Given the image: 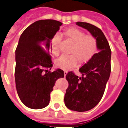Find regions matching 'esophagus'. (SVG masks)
Masks as SVG:
<instances>
[{
    "label": "esophagus",
    "mask_w": 128,
    "mask_h": 128,
    "mask_svg": "<svg viewBox=\"0 0 128 128\" xmlns=\"http://www.w3.org/2000/svg\"><path fill=\"white\" fill-rule=\"evenodd\" d=\"M68 74V71L67 70H64V75H65V76H66V74Z\"/></svg>",
    "instance_id": "34e87169"
}]
</instances>
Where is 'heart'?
<instances>
[{"label": "heart", "mask_w": 128, "mask_h": 128, "mask_svg": "<svg viewBox=\"0 0 128 128\" xmlns=\"http://www.w3.org/2000/svg\"><path fill=\"white\" fill-rule=\"evenodd\" d=\"M66 40L72 44L69 51L70 55H63L56 61L58 67L64 70H69L76 65L77 62L83 63L88 62L93 57L97 51V41L92 35H87L83 31L70 28L62 33ZM62 38L59 34L54 35L51 41L53 53L55 55L60 54V46Z\"/></svg>", "instance_id": "1"}]
</instances>
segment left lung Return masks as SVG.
Segmentation results:
<instances>
[{
  "instance_id": "left-lung-1",
  "label": "left lung",
  "mask_w": 128,
  "mask_h": 128,
  "mask_svg": "<svg viewBox=\"0 0 128 128\" xmlns=\"http://www.w3.org/2000/svg\"><path fill=\"white\" fill-rule=\"evenodd\" d=\"M76 24L96 38L99 52L79 69L81 77L72 72L66 75L68 87L64 98L65 106L70 110L85 112L96 106L104 95L111 70V50L105 35L97 27L84 22Z\"/></svg>"
}]
</instances>
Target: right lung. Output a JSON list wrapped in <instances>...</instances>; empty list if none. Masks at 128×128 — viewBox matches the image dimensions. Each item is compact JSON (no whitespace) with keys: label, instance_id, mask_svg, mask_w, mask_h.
I'll list each match as a JSON object with an SVG mask.
<instances>
[{"label":"right lung","instance_id":"add662e5","mask_svg":"<svg viewBox=\"0 0 128 128\" xmlns=\"http://www.w3.org/2000/svg\"><path fill=\"white\" fill-rule=\"evenodd\" d=\"M62 23L53 19L40 20L28 26L20 35L16 50L15 81L17 92L28 108L46 107L56 81L64 77L58 68L50 72V42Z\"/></svg>","mask_w":128,"mask_h":128}]
</instances>
